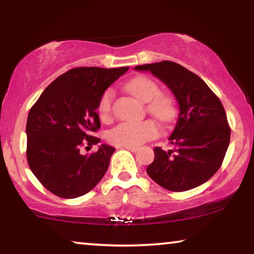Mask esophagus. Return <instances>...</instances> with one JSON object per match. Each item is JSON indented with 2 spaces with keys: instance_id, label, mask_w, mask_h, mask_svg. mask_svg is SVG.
<instances>
[{
  "instance_id": "1",
  "label": "esophagus",
  "mask_w": 254,
  "mask_h": 254,
  "mask_svg": "<svg viewBox=\"0 0 254 254\" xmlns=\"http://www.w3.org/2000/svg\"><path fill=\"white\" fill-rule=\"evenodd\" d=\"M121 148H125V150H129L131 152H136L138 150L137 146H122Z\"/></svg>"
}]
</instances>
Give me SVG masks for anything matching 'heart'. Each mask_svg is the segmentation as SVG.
<instances>
[{"label":"heart","instance_id":"1","mask_svg":"<svg viewBox=\"0 0 254 254\" xmlns=\"http://www.w3.org/2000/svg\"><path fill=\"white\" fill-rule=\"evenodd\" d=\"M125 88L137 99L147 103V111L161 123H171L177 116L174 100L166 94H160V87L146 76H136ZM113 89H107L100 97L97 113L103 122H109L113 115ZM158 124L154 121L122 122L108 132V140L116 146H139L145 141L159 136Z\"/></svg>","mask_w":254,"mask_h":254}]
</instances>
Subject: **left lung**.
<instances>
[{
	"label": "left lung",
	"mask_w": 254,
	"mask_h": 254,
	"mask_svg": "<svg viewBox=\"0 0 254 254\" xmlns=\"http://www.w3.org/2000/svg\"><path fill=\"white\" fill-rule=\"evenodd\" d=\"M136 69L150 70L164 81L180 106L170 137L173 148H154L148 177L171 191L189 190L207 182L222 166L231 134L221 100L200 76L177 63L164 60Z\"/></svg>",
	"instance_id": "8db88e82"
}]
</instances>
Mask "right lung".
Here are the masks:
<instances>
[{"label":"right lung","mask_w":254,"mask_h":254,"mask_svg":"<svg viewBox=\"0 0 254 254\" xmlns=\"http://www.w3.org/2000/svg\"><path fill=\"white\" fill-rule=\"evenodd\" d=\"M129 67H76L46 87L29 111L26 158L30 170L52 194L75 198L104 177L115 148L101 145L90 154L81 148L100 143L96 113L104 90Z\"/></svg>","instance_id":"obj_1"}]
</instances>
